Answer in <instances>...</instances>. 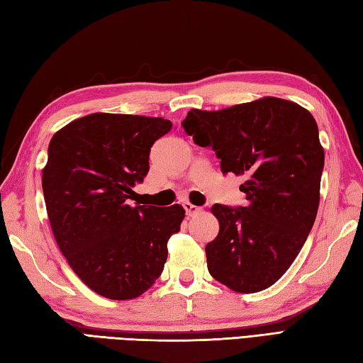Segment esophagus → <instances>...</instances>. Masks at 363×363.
Returning a JSON list of instances; mask_svg holds the SVG:
<instances>
[{
  "mask_svg": "<svg viewBox=\"0 0 363 363\" xmlns=\"http://www.w3.org/2000/svg\"><path fill=\"white\" fill-rule=\"evenodd\" d=\"M184 209H186V213L189 215V217H194V215H196L198 212H201V207H198L191 203L184 204Z\"/></svg>",
  "mask_w": 363,
  "mask_h": 363,
  "instance_id": "esophagus-1",
  "label": "esophagus"
}]
</instances>
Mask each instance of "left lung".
I'll return each mask as SVG.
<instances>
[{"instance_id": "1", "label": "left lung", "mask_w": 363, "mask_h": 363, "mask_svg": "<svg viewBox=\"0 0 363 363\" xmlns=\"http://www.w3.org/2000/svg\"><path fill=\"white\" fill-rule=\"evenodd\" d=\"M182 126L209 146L223 173L243 176L245 207L213 204L218 235L206 245L213 279L238 293L265 290L296 259L320 204L325 150L312 113L264 96L221 111L190 109Z\"/></svg>"}]
</instances>
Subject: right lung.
<instances>
[{"instance_id":"obj_1","label":"right lung","mask_w":363,"mask_h":363,"mask_svg":"<svg viewBox=\"0 0 363 363\" xmlns=\"http://www.w3.org/2000/svg\"><path fill=\"white\" fill-rule=\"evenodd\" d=\"M169 129L160 117L96 112L50 142L42 187L54 238L79 279L104 298L143 295L186 217L179 204H129L150 169L152 143Z\"/></svg>"}]
</instances>
